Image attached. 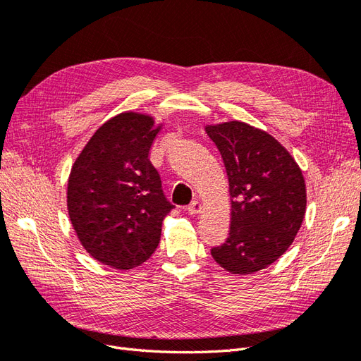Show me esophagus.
<instances>
[{
  "mask_svg": "<svg viewBox=\"0 0 361 361\" xmlns=\"http://www.w3.org/2000/svg\"><path fill=\"white\" fill-rule=\"evenodd\" d=\"M202 209H203V207H202L200 202L195 200V202H192V203L188 206V214H190V215H199V214L202 212Z\"/></svg>",
  "mask_w": 361,
  "mask_h": 361,
  "instance_id": "obj_1",
  "label": "esophagus"
}]
</instances>
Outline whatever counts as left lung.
Masks as SVG:
<instances>
[{
	"label": "left lung",
	"instance_id": "obj_1",
	"mask_svg": "<svg viewBox=\"0 0 361 361\" xmlns=\"http://www.w3.org/2000/svg\"><path fill=\"white\" fill-rule=\"evenodd\" d=\"M224 162L231 192V231L211 255L231 274H253L285 253L307 204L300 166L279 141L244 122L206 125Z\"/></svg>",
	"mask_w": 361,
	"mask_h": 361
}]
</instances>
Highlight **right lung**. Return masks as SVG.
I'll list each match as a JSON object with an SVG mask.
<instances>
[{"label":"right lung","instance_id":"obj_1","mask_svg":"<svg viewBox=\"0 0 361 361\" xmlns=\"http://www.w3.org/2000/svg\"><path fill=\"white\" fill-rule=\"evenodd\" d=\"M164 123L125 111L96 129L75 159L68 212L81 245L116 269H133L157 250L170 204L149 159Z\"/></svg>","mask_w":361,"mask_h":361}]
</instances>
